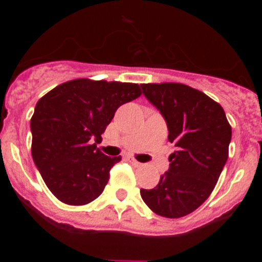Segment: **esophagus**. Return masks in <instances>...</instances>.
Here are the masks:
<instances>
[{"label": "esophagus", "mask_w": 262, "mask_h": 262, "mask_svg": "<svg viewBox=\"0 0 262 262\" xmlns=\"http://www.w3.org/2000/svg\"><path fill=\"white\" fill-rule=\"evenodd\" d=\"M128 161L131 164H133L134 166H136V168H139V166H143V164L139 163L138 160H135V159H134V157H128Z\"/></svg>", "instance_id": "obj_1"}]
</instances>
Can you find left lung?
Returning <instances> with one entry per match:
<instances>
[{
    "label": "left lung",
    "mask_w": 262,
    "mask_h": 262,
    "mask_svg": "<svg viewBox=\"0 0 262 262\" xmlns=\"http://www.w3.org/2000/svg\"><path fill=\"white\" fill-rule=\"evenodd\" d=\"M140 86L165 119L168 140L174 145L168 172L140 195L157 215L185 216L214 190L228 159L232 129L223 107L200 90L178 82Z\"/></svg>",
    "instance_id": "1"
}]
</instances>
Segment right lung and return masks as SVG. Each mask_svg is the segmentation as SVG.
I'll use <instances>...</instances> for the list:
<instances>
[{
    "mask_svg": "<svg viewBox=\"0 0 262 262\" xmlns=\"http://www.w3.org/2000/svg\"><path fill=\"white\" fill-rule=\"evenodd\" d=\"M138 84L77 78L41 97L31 118V155L51 193L82 206L101 195L122 157L103 155L93 141L123 103L138 98Z\"/></svg>",
    "mask_w": 262,
    "mask_h": 262,
    "instance_id": "obj_1",
    "label": "right lung"
}]
</instances>
